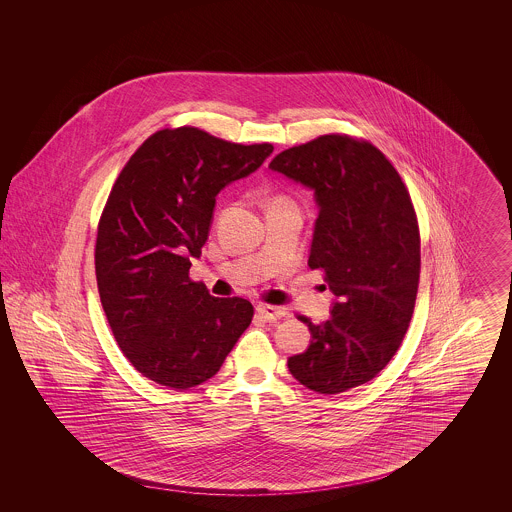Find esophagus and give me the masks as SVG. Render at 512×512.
<instances>
[{
	"label": "esophagus",
	"instance_id": "obj_1",
	"mask_svg": "<svg viewBox=\"0 0 512 512\" xmlns=\"http://www.w3.org/2000/svg\"><path fill=\"white\" fill-rule=\"evenodd\" d=\"M257 313L267 320H278L288 315L286 307H278V305H268V303H259L257 305Z\"/></svg>",
	"mask_w": 512,
	"mask_h": 512
}]
</instances>
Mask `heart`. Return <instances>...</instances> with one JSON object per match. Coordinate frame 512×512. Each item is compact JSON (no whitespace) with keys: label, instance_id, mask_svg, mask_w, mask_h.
<instances>
[{"label":"heart","instance_id":"b5f03b06","mask_svg":"<svg viewBox=\"0 0 512 512\" xmlns=\"http://www.w3.org/2000/svg\"><path fill=\"white\" fill-rule=\"evenodd\" d=\"M276 199H282V197H276Z\"/></svg>","mask_w":512,"mask_h":512}]
</instances>
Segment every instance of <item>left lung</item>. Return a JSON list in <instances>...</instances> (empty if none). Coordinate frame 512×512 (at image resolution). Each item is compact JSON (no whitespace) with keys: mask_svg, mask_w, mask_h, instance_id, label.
<instances>
[{"mask_svg":"<svg viewBox=\"0 0 512 512\" xmlns=\"http://www.w3.org/2000/svg\"><path fill=\"white\" fill-rule=\"evenodd\" d=\"M268 169L315 190L309 267L338 299L322 324L297 317L313 340L288 368L326 395L363 386L390 363L413 317L420 232L409 190L378 147L347 134L290 147Z\"/></svg>","mask_w":512,"mask_h":512,"instance_id":"8db88e82","label":"left lung"}]
</instances>
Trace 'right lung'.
Masks as SVG:
<instances>
[{"label":"right lung","mask_w":512,"mask_h":512,"mask_svg":"<svg viewBox=\"0 0 512 512\" xmlns=\"http://www.w3.org/2000/svg\"><path fill=\"white\" fill-rule=\"evenodd\" d=\"M272 144H234L195 126L163 128L134 151L103 207L99 299L124 357L146 378L188 390L213 378L251 324L242 297L190 278L220 190L257 171Z\"/></svg>","instance_id":"add662e5"}]
</instances>
